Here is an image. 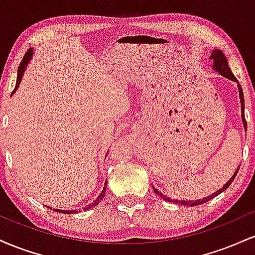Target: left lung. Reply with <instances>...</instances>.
Here are the masks:
<instances>
[{
  "label": "left lung",
  "instance_id": "1",
  "mask_svg": "<svg viewBox=\"0 0 255 255\" xmlns=\"http://www.w3.org/2000/svg\"><path fill=\"white\" fill-rule=\"evenodd\" d=\"M210 60L213 61V68H215L216 71H217V72L219 73V74L223 75V77H225V78L230 79V80L236 81V83H238V79H236L235 75H234L233 73H231L229 66H228V61H227V58H225L223 52H222L221 50H213L212 55H211V56H210ZM238 86H239V92H240V99H241V113H242L241 116H242V121H244L245 128H247V122H246V119H245V99H244V92H242L241 85L238 84ZM239 169H240V166H239ZM239 169H238V170H236L235 174L233 175V177H231L230 180L228 181V182L224 184L223 188L218 189L217 192L213 193V194H211V195H209V197H206V198H204V199H199V200H195V201L174 200V199H171V198H166L165 195L162 194V193L158 192L156 188H153V191H154V193H157V194L159 195V197H162L163 199H165V200H168V201H174V203L180 204V205H184V206H195V205H201V204L206 203V201H210V200H211V199H213L215 197H217V195L221 194L222 192H224L225 189H227L228 187L230 186L231 182H233V181H234V178H235L236 174H238Z\"/></svg>",
  "mask_w": 255,
  "mask_h": 255
}]
</instances>
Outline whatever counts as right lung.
I'll list each match as a JSON object with an SVG mask.
<instances>
[{
	"instance_id": "right-lung-1",
	"label": "right lung",
	"mask_w": 255,
	"mask_h": 255,
	"mask_svg": "<svg viewBox=\"0 0 255 255\" xmlns=\"http://www.w3.org/2000/svg\"><path fill=\"white\" fill-rule=\"evenodd\" d=\"M32 54H33V50H32V49H28L27 52H26V54H25L24 58H22V61H21V62H20L19 69H17V79H16V85H15V89H14V91H15V90L17 89V86H19L20 81H21V79H22V75H24V72H25V68H26V66H27V63L30 62V60H31V56H32ZM14 91H13V92H14ZM105 184H107V182H105ZM104 195H105V187H104V188H103V191H102L101 194L98 195V198L96 199V200L93 201L92 204L89 205V206H87V207H85V209H86V210H89V209H91V207L96 206V205H97V204L99 203V201H101L102 199H103ZM55 211H57V212H61V213H77V212H75V211H62V210H55Z\"/></svg>"
}]
</instances>
